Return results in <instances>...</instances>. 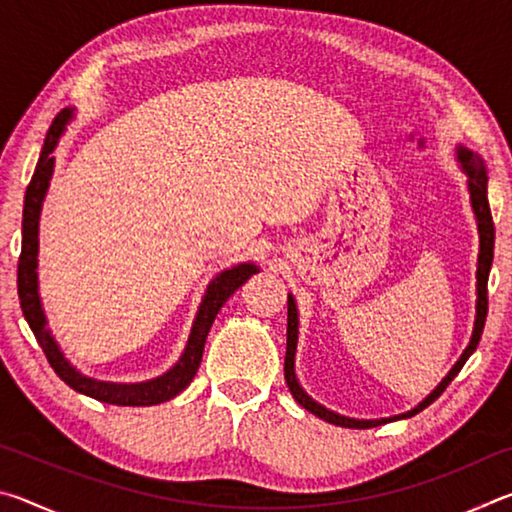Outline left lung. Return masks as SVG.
Returning <instances> with one entry per match:
<instances>
[{"mask_svg": "<svg viewBox=\"0 0 512 512\" xmlns=\"http://www.w3.org/2000/svg\"><path fill=\"white\" fill-rule=\"evenodd\" d=\"M458 162H461V169L467 176V189H470V201H472V210L476 216V228H479V259H476V316H474V329H472V339L470 345L463 350L461 359L454 363V368L447 372V377L440 381V384L433 388V391L424 397V400L415 406V409L406 411L402 415H393V418H381V420H354V418H345V415H339L334 411L325 409L323 404H318L316 400L302 391V386L298 384L296 377V348H298V309H296V300L289 293V316H287V357H284V379H287V386L291 395L296 397V402L300 406H305L309 413L318 415L320 420H325L329 424H339V427H348V429H370L377 427V424H386L391 420H402V418H411V415L420 413L422 409H427L431 402H436L440 393L452 384V379L461 372L465 366V361L470 359V354L476 350V345L481 341L483 334V325H485V316H488V275H490V266H492V257H495V223H492V214H490V203H488V173H485V164L481 160L479 153H474L465 146H458L456 149Z\"/></svg>", "mask_w": 512, "mask_h": 512, "instance_id": "left-lung-1", "label": "left lung"}]
</instances>
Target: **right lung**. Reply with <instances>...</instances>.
<instances>
[{"instance_id": "right-lung-1", "label": "right lung", "mask_w": 512, "mask_h": 512, "mask_svg": "<svg viewBox=\"0 0 512 512\" xmlns=\"http://www.w3.org/2000/svg\"><path fill=\"white\" fill-rule=\"evenodd\" d=\"M74 117V108L60 110L56 119L51 121L45 146H42L40 158L33 171V178L24 194V212H22V253L20 262H17V296H20L22 314L27 318L31 332L36 334V341L40 343L42 352H45L47 361L51 363L56 375L65 381L69 388H74L76 393H83L88 397H94L99 402L117 404V406H151L167 402L178 393H183L185 388L192 384L198 366H201L203 350L207 332L214 323L216 314L225 305L232 293H235L241 284H244L250 275H255L259 268L255 264H239L232 266L228 271H223L214 277L207 287L201 307L196 311L192 332L180 359L164 372V375L140 381V384H112V381H99L92 377L81 375L72 363L65 359V354L60 352L58 343L47 329V318L42 311L40 293H38V223H40V210L45 194L49 189L51 173H54V149L58 146L60 135L65 133V126L69 119Z\"/></svg>"}]
</instances>
